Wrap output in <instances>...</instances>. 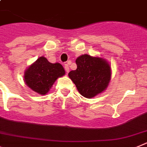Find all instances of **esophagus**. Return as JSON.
<instances>
[{
  "label": "esophagus",
  "mask_w": 147,
  "mask_h": 147,
  "mask_svg": "<svg viewBox=\"0 0 147 147\" xmlns=\"http://www.w3.org/2000/svg\"><path fill=\"white\" fill-rule=\"evenodd\" d=\"M64 69H65V70H66V72H67V73L69 72V65L67 64V63L64 65Z\"/></svg>",
  "instance_id": "obj_1"
}]
</instances>
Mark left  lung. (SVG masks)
Returning a JSON list of instances; mask_svg holds the SVG:
<instances>
[{
  "instance_id": "8db88e82",
  "label": "left lung",
  "mask_w": 147,
  "mask_h": 147,
  "mask_svg": "<svg viewBox=\"0 0 147 147\" xmlns=\"http://www.w3.org/2000/svg\"><path fill=\"white\" fill-rule=\"evenodd\" d=\"M77 69L68 75L78 91L86 98H92L106 90L110 82L112 70L104 58L85 54L75 61Z\"/></svg>"
}]
</instances>
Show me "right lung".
Instances as JSON below:
<instances>
[{"instance_id": "right-lung-1", "label": "right lung", "mask_w": 147, "mask_h": 147, "mask_svg": "<svg viewBox=\"0 0 147 147\" xmlns=\"http://www.w3.org/2000/svg\"><path fill=\"white\" fill-rule=\"evenodd\" d=\"M65 70L59 63H52L41 56L26 69L24 82L39 95H46L58 78L63 77Z\"/></svg>"}]
</instances>
